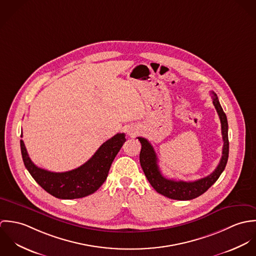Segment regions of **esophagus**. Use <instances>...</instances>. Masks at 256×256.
<instances>
[{"label":"esophagus","instance_id":"34e87169","mask_svg":"<svg viewBox=\"0 0 256 256\" xmlns=\"http://www.w3.org/2000/svg\"><path fill=\"white\" fill-rule=\"evenodd\" d=\"M134 133H133V131H129V135H133Z\"/></svg>","mask_w":256,"mask_h":256}]
</instances>
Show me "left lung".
<instances>
[{
    "label": "left lung",
    "instance_id": "left-lung-1",
    "mask_svg": "<svg viewBox=\"0 0 256 256\" xmlns=\"http://www.w3.org/2000/svg\"><path fill=\"white\" fill-rule=\"evenodd\" d=\"M213 104L218 112L220 126H222V156L220 158L219 164L216 170L208 176L200 178L195 182H182L166 178L158 168V156L152 146L148 141L138 137L142 148L140 152V164L143 168V172L146 176V180L160 194L174 200H191L206 192L214 183L218 180L220 176L224 172L228 158V120L226 113L220 104L217 94L214 92H211Z\"/></svg>",
    "mask_w": 256,
    "mask_h": 256
}]
</instances>
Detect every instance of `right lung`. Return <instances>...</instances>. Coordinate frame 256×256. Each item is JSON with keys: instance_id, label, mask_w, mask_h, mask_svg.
Instances as JSON below:
<instances>
[{"instance_id": "add662e5", "label": "right lung", "mask_w": 256, "mask_h": 256, "mask_svg": "<svg viewBox=\"0 0 256 256\" xmlns=\"http://www.w3.org/2000/svg\"><path fill=\"white\" fill-rule=\"evenodd\" d=\"M125 141L124 133L114 135L86 162L65 172H52L36 166L28 156L22 140L20 150L26 170L46 192L59 199H76L92 194L106 182L111 164Z\"/></svg>"}]
</instances>
